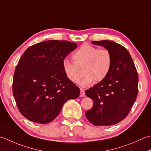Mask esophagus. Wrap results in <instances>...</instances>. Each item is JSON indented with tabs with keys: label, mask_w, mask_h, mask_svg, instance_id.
<instances>
[{
	"label": "esophagus",
	"mask_w": 151,
	"mask_h": 151,
	"mask_svg": "<svg viewBox=\"0 0 151 151\" xmlns=\"http://www.w3.org/2000/svg\"><path fill=\"white\" fill-rule=\"evenodd\" d=\"M85 96V92L83 88H80V96L84 97Z\"/></svg>",
	"instance_id": "1"
}]
</instances>
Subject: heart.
Masks as SVG:
<instances>
[{"label": "heart", "mask_w": 151, "mask_h": 151, "mask_svg": "<svg viewBox=\"0 0 151 151\" xmlns=\"http://www.w3.org/2000/svg\"><path fill=\"white\" fill-rule=\"evenodd\" d=\"M73 62L63 60V69L67 78L78 83L81 76V68L84 73L80 85L86 87L94 81L100 82L108 76L111 69L113 57L111 51L106 48L98 49L91 44L81 45L72 55Z\"/></svg>", "instance_id": "1"}]
</instances>
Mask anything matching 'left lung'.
Returning a JSON list of instances; mask_svg holds the SVG:
<instances>
[{
	"label": "left lung",
	"mask_w": 151,
	"mask_h": 151,
	"mask_svg": "<svg viewBox=\"0 0 151 151\" xmlns=\"http://www.w3.org/2000/svg\"><path fill=\"white\" fill-rule=\"evenodd\" d=\"M93 44L109 50L112 55L111 69L103 81L85 91L93 106L85 113L95 126H111L126 118L138 93V74L128 50L109 40L93 41Z\"/></svg>",
	"instance_id": "1"
}]
</instances>
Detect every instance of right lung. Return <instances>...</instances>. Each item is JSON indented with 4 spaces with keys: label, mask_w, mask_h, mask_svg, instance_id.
Instances as JSON below:
<instances>
[{
    "label": "right lung",
    "mask_w": 151,
    "mask_h": 151,
    "mask_svg": "<svg viewBox=\"0 0 151 151\" xmlns=\"http://www.w3.org/2000/svg\"><path fill=\"white\" fill-rule=\"evenodd\" d=\"M76 47V43L48 40L24 51L15 70L12 90L26 119L40 124L50 122L67 100L79 97V87L63 69V60Z\"/></svg>",
    "instance_id": "obj_1"
}]
</instances>
